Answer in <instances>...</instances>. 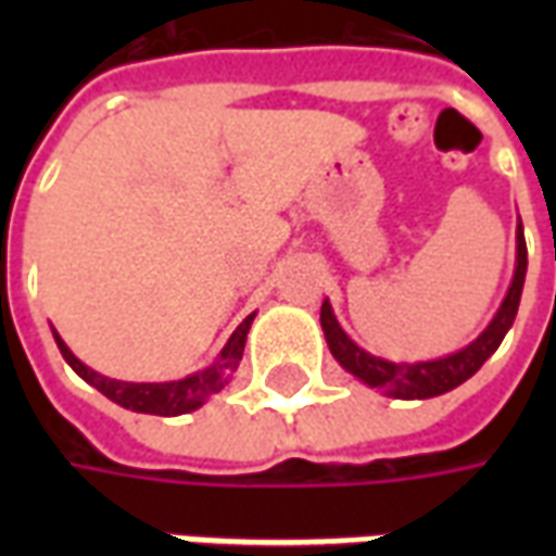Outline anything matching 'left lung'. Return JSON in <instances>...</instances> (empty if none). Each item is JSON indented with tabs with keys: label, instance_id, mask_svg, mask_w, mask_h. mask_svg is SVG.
<instances>
[{
	"label": "left lung",
	"instance_id": "8db88e82",
	"mask_svg": "<svg viewBox=\"0 0 556 556\" xmlns=\"http://www.w3.org/2000/svg\"><path fill=\"white\" fill-rule=\"evenodd\" d=\"M527 277V243L521 219L515 229V274L509 282V291L503 298L501 309L494 313L489 327L479 333L470 345L462 351H453L438 361H419V363H393L384 357H375L369 351H363L354 339L342 330V325L333 315L330 301L321 303V330H325L327 349L337 357V363L351 372L357 381L366 387L381 390L384 396L393 399H431L450 393L458 384H465L470 375L479 372V366L489 361L494 351L501 349L503 337L509 333L515 315H518V303H521V289H525Z\"/></svg>",
	"mask_w": 556,
	"mask_h": 556
}]
</instances>
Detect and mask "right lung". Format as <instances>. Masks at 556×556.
I'll list each match as a JSON object with an SVG mask.
<instances>
[{"mask_svg": "<svg viewBox=\"0 0 556 556\" xmlns=\"http://www.w3.org/2000/svg\"><path fill=\"white\" fill-rule=\"evenodd\" d=\"M253 315H247L238 330L231 333L229 342L223 345V351L217 354V361L199 369V372L187 375L181 381H160V384H134V381H115V378H106V375L94 372L86 363L79 361L74 351L67 349L65 339L59 337L53 330L55 345L62 351L65 363L74 369V372L91 384L94 390H101L103 396L113 399L115 405H122L127 410H137V414H157V417H178V414H190V410L202 408L207 399L219 393L223 387L229 384L231 372L238 369V363L243 357V345H247V333H250V325H253Z\"/></svg>", "mask_w": 556, "mask_h": 556, "instance_id": "obj_1", "label": "right lung"}]
</instances>
